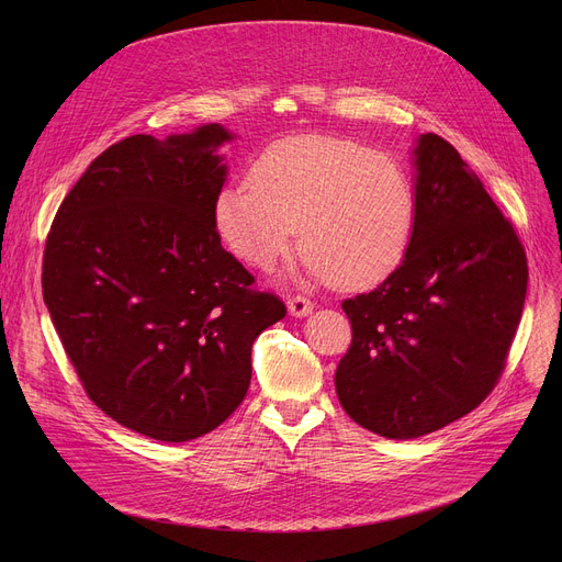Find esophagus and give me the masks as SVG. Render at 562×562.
<instances>
[{
    "label": "esophagus",
    "mask_w": 562,
    "mask_h": 562,
    "mask_svg": "<svg viewBox=\"0 0 562 562\" xmlns=\"http://www.w3.org/2000/svg\"><path fill=\"white\" fill-rule=\"evenodd\" d=\"M286 310H289V314H291V316L303 318V316L312 314L314 303H312L310 299H305V296H293V299H289V301H286Z\"/></svg>",
    "instance_id": "esophagus-1"
}]
</instances>
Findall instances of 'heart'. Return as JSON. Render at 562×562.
<instances>
[{
  "mask_svg": "<svg viewBox=\"0 0 562 562\" xmlns=\"http://www.w3.org/2000/svg\"><path fill=\"white\" fill-rule=\"evenodd\" d=\"M212 218L221 241L257 271H276L301 234L312 278L364 291L401 269L419 198L394 157L348 138L299 134L261 150L248 184L223 187Z\"/></svg>",
  "mask_w": 562,
  "mask_h": 562,
  "instance_id": "1",
  "label": "heart"
}]
</instances>
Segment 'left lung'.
<instances>
[{"label": "left lung", "mask_w": 562, "mask_h": 562, "mask_svg": "<svg viewBox=\"0 0 562 562\" xmlns=\"http://www.w3.org/2000/svg\"><path fill=\"white\" fill-rule=\"evenodd\" d=\"M412 166L415 241L392 278L341 303L352 341L335 373L346 415L387 439L428 435L485 401L528 284L513 225L456 147L422 134Z\"/></svg>", "instance_id": "1"}]
</instances>
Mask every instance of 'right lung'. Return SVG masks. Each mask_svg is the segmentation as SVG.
<instances>
[{"mask_svg": "<svg viewBox=\"0 0 562 562\" xmlns=\"http://www.w3.org/2000/svg\"><path fill=\"white\" fill-rule=\"evenodd\" d=\"M232 138L210 123L111 145L47 234L43 299L88 398L159 441L221 426L250 387L252 341L286 314L214 227Z\"/></svg>", "mask_w": 562, "mask_h": 562, "instance_id": "add662e5", "label": "right lung"}]
</instances>
